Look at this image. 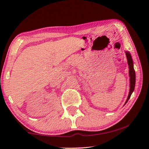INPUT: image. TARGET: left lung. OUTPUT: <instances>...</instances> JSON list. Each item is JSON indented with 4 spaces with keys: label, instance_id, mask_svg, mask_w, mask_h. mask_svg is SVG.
<instances>
[{
    "label": "left lung",
    "instance_id": "1",
    "mask_svg": "<svg viewBox=\"0 0 149 149\" xmlns=\"http://www.w3.org/2000/svg\"><path fill=\"white\" fill-rule=\"evenodd\" d=\"M125 55L126 57H127V64L129 65V75H130V92L129 95H128L127 99L126 100L124 105L127 103L128 100L130 99V98L132 95V93L133 92L135 89V72L134 70V68H133V62L132 60V56L130 53V52L125 51Z\"/></svg>",
    "mask_w": 149,
    "mask_h": 149
}]
</instances>
